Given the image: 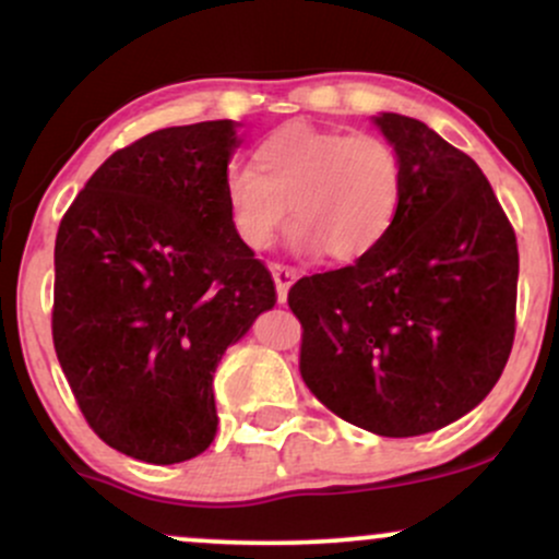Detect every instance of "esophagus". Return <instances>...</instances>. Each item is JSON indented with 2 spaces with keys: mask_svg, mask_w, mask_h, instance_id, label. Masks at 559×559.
I'll use <instances>...</instances> for the list:
<instances>
[{
  "mask_svg": "<svg viewBox=\"0 0 559 559\" xmlns=\"http://www.w3.org/2000/svg\"><path fill=\"white\" fill-rule=\"evenodd\" d=\"M271 273H273V281H275V294H278V301L284 305L286 297H288V288H292L294 281L299 278V271H297V267H288V265H281V262H273Z\"/></svg>",
  "mask_w": 559,
  "mask_h": 559,
  "instance_id": "34e87169",
  "label": "esophagus"
}]
</instances>
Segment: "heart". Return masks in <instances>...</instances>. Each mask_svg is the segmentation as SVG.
Returning <instances> with one entry per match:
<instances>
[{"mask_svg": "<svg viewBox=\"0 0 559 559\" xmlns=\"http://www.w3.org/2000/svg\"><path fill=\"white\" fill-rule=\"evenodd\" d=\"M223 197L230 226L249 249H267L292 217L299 252L357 262L381 247L404 197V165L376 133H346L305 120L254 146L252 168H228Z\"/></svg>", "mask_w": 559, "mask_h": 559, "instance_id": "obj_1", "label": "heart"}]
</instances>
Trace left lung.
Instances as JSON below:
<instances>
[{"mask_svg":"<svg viewBox=\"0 0 559 559\" xmlns=\"http://www.w3.org/2000/svg\"><path fill=\"white\" fill-rule=\"evenodd\" d=\"M376 126L404 165L381 247L299 278V373L331 413L391 439L439 431L493 389L515 338L518 241L465 152L415 118Z\"/></svg>","mask_w":559,"mask_h":559,"instance_id":"obj_1","label":"left lung"}]
</instances>
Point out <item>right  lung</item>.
<instances>
[{
  "instance_id": "1",
  "label": "right lung",
  "mask_w": 559,
  "mask_h": 559,
  "mask_svg": "<svg viewBox=\"0 0 559 559\" xmlns=\"http://www.w3.org/2000/svg\"><path fill=\"white\" fill-rule=\"evenodd\" d=\"M239 141L234 120L146 133L96 168L57 230V360L94 433L141 463L213 444L217 362L275 305L223 197Z\"/></svg>"
}]
</instances>
